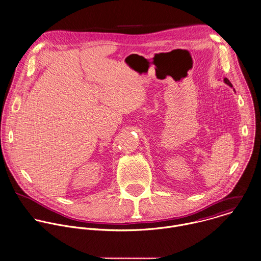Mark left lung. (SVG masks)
<instances>
[{
  "label": "left lung",
  "instance_id": "obj_1",
  "mask_svg": "<svg viewBox=\"0 0 261 261\" xmlns=\"http://www.w3.org/2000/svg\"><path fill=\"white\" fill-rule=\"evenodd\" d=\"M224 82L226 83V84H228L230 87H233V85H232V83L229 81V79L228 78H224ZM235 90V89H234Z\"/></svg>",
  "mask_w": 261,
  "mask_h": 261
}]
</instances>
